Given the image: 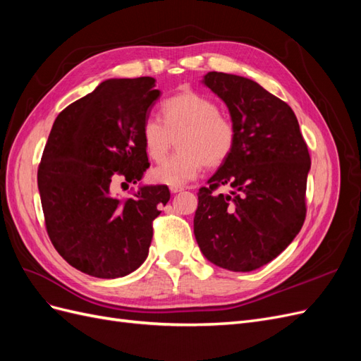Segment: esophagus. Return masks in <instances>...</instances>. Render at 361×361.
Wrapping results in <instances>:
<instances>
[{"label": "esophagus", "instance_id": "obj_1", "mask_svg": "<svg viewBox=\"0 0 361 361\" xmlns=\"http://www.w3.org/2000/svg\"><path fill=\"white\" fill-rule=\"evenodd\" d=\"M170 191H171V194H176V192L183 191V188L182 187H170Z\"/></svg>", "mask_w": 361, "mask_h": 361}]
</instances>
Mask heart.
I'll use <instances>...</instances> for the list:
<instances>
[{"label":"heart","instance_id":"1","mask_svg":"<svg viewBox=\"0 0 361 361\" xmlns=\"http://www.w3.org/2000/svg\"><path fill=\"white\" fill-rule=\"evenodd\" d=\"M162 122L149 117L141 126V141L150 159L169 155L174 138L178 154L150 171L157 183L182 187L199 176L203 166L220 167L232 155L236 130L232 120L203 94L183 92L161 105Z\"/></svg>","mask_w":361,"mask_h":361}]
</instances>
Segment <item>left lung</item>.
<instances>
[{
    "instance_id": "1",
    "label": "left lung",
    "mask_w": 361,
    "mask_h": 361,
    "mask_svg": "<svg viewBox=\"0 0 361 361\" xmlns=\"http://www.w3.org/2000/svg\"><path fill=\"white\" fill-rule=\"evenodd\" d=\"M236 130L232 155L199 190L194 235L216 267L248 272L285 250L305 220L310 155L292 108L244 76L209 72ZM227 184L228 195L215 193Z\"/></svg>"
}]
</instances>
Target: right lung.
<instances>
[{"mask_svg":"<svg viewBox=\"0 0 361 361\" xmlns=\"http://www.w3.org/2000/svg\"><path fill=\"white\" fill-rule=\"evenodd\" d=\"M155 78L106 80L57 116L37 170L47 232L59 255L97 279L130 274L147 257L166 185L118 199L114 183L149 169L141 126L159 97Z\"/></svg>","mask_w":361,"mask_h":361,"instance_id":"add662e5","label":"right lung"}]
</instances>
